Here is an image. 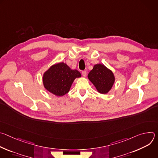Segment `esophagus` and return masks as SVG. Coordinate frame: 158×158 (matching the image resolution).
Returning <instances> with one entry per match:
<instances>
[{"label": "esophagus", "mask_w": 158, "mask_h": 158, "mask_svg": "<svg viewBox=\"0 0 158 158\" xmlns=\"http://www.w3.org/2000/svg\"><path fill=\"white\" fill-rule=\"evenodd\" d=\"M82 75L84 76V77H85L86 75H87V72L85 71H82Z\"/></svg>", "instance_id": "esophagus-1"}]
</instances>
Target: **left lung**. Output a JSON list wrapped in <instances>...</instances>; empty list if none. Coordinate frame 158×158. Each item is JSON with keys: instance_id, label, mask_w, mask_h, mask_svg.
<instances>
[{"instance_id": "obj_1", "label": "left lung", "mask_w": 158, "mask_h": 158, "mask_svg": "<svg viewBox=\"0 0 158 158\" xmlns=\"http://www.w3.org/2000/svg\"><path fill=\"white\" fill-rule=\"evenodd\" d=\"M89 79L96 87L99 93L106 94L114 82L113 73L102 64H96L88 74Z\"/></svg>"}]
</instances>
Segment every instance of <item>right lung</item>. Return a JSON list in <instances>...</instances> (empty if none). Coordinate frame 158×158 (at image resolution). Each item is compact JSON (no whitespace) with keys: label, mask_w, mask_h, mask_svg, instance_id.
<instances>
[{"label":"right lung","mask_w":158,"mask_h":158,"mask_svg":"<svg viewBox=\"0 0 158 158\" xmlns=\"http://www.w3.org/2000/svg\"><path fill=\"white\" fill-rule=\"evenodd\" d=\"M81 76L78 71L72 70L66 64L60 62L53 65L44 73L43 83L48 91L62 96L69 91L74 80Z\"/></svg>","instance_id":"add662e5"}]
</instances>
